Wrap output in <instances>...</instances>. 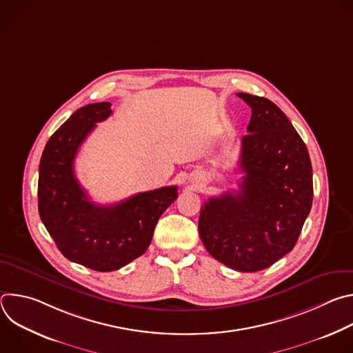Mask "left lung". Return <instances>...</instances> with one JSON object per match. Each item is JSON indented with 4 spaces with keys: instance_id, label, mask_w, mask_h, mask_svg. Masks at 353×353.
Here are the masks:
<instances>
[{
    "instance_id": "obj_1",
    "label": "left lung",
    "mask_w": 353,
    "mask_h": 353,
    "mask_svg": "<svg viewBox=\"0 0 353 353\" xmlns=\"http://www.w3.org/2000/svg\"><path fill=\"white\" fill-rule=\"evenodd\" d=\"M251 108L241 139L239 191L201 205L199 237L208 253L240 272L268 268L294 247L313 203L307 148L271 100L237 93Z\"/></svg>"
}]
</instances>
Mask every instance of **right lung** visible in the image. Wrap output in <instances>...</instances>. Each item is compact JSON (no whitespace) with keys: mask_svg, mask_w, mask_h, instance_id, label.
<instances>
[{"mask_svg":"<svg viewBox=\"0 0 353 353\" xmlns=\"http://www.w3.org/2000/svg\"><path fill=\"white\" fill-rule=\"evenodd\" d=\"M112 103L78 109L44 146L39 166V214L65 259L94 271H116L142 256L161 215L177 198V185L135 194L113 205L89 199L74 174V161Z\"/></svg>","mask_w":353,"mask_h":353,"instance_id":"add662e5","label":"right lung"}]
</instances>
